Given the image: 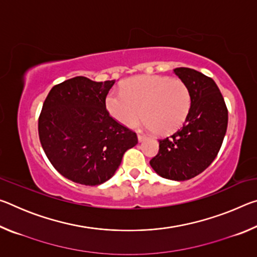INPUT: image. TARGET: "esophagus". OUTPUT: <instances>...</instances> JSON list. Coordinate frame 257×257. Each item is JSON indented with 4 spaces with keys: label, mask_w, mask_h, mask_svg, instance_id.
<instances>
[{
    "label": "esophagus",
    "mask_w": 257,
    "mask_h": 257,
    "mask_svg": "<svg viewBox=\"0 0 257 257\" xmlns=\"http://www.w3.org/2000/svg\"><path fill=\"white\" fill-rule=\"evenodd\" d=\"M138 141L139 142H143V141H144V139L146 138V136H145V135H142V134H138Z\"/></svg>",
    "instance_id": "1"
}]
</instances>
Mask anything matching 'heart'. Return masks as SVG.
Wrapping results in <instances>:
<instances>
[{"mask_svg": "<svg viewBox=\"0 0 257 257\" xmlns=\"http://www.w3.org/2000/svg\"><path fill=\"white\" fill-rule=\"evenodd\" d=\"M105 107L113 119L133 125L143 114L144 125L158 135L175 132L185 122L191 107V94L184 81L161 76L135 77L123 93L111 90Z\"/></svg>", "mask_w": 257, "mask_h": 257, "instance_id": "obj_1", "label": "heart"}]
</instances>
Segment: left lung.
Instances as JSON below:
<instances>
[{"mask_svg": "<svg viewBox=\"0 0 257 257\" xmlns=\"http://www.w3.org/2000/svg\"><path fill=\"white\" fill-rule=\"evenodd\" d=\"M173 72L188 86L191 107L182 127L160 139L159 153L150 164L162 178L184 181L203 172L216 158L227 132L228 110L212 78L189 68Z\"/></svg>", "mask_w": 257, "mask_h": 257, "instance_id": "obj_1", "label": "left lung"}]
</instances>
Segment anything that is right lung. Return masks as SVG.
<instances>
[{"label": "right lung", "mask_w": 257, "mask_h": 257, "mask_svg": "<svg viewBox=\"0 0 257 257\" xmlns=\"http://www.w3.org/2000/svg\"><path fill=\"white\" fill-rule=\"evenodd\" d=\"M114 80L75 77L55 85L43 104L38 135L55 170L67 179L96 186L114 175L124 152L138 143L133 130L105 107Z\"/></svg>", "instance_id": "right-lung-1"}]
</instances>
